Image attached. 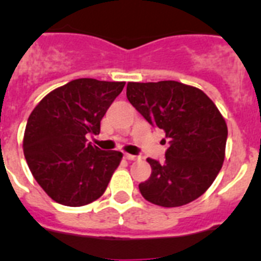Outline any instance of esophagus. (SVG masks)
<instances>
[{
  "mask_svg": "<svg viewBox=\"0 0 261 261\" xmlns=\"http://www.w3.org/2000/svg\"><path fill=\"white\" fill-rule=\"evenodd\" d=\"M124 158L128 159V161H138L140 159V156L138 155H133V154H124Z\"/></svg>",
  "mask_w": 261,
  "mask_h": 261,
  "instance_id": "1",
  "label": "esophagus"
}]
</instances>
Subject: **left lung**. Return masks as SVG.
I'll return each mask as SVG.
<instances>
[{"mask_svg":"<svg viewBox=\"0 0 261 261\" xmlns=\"http://www.w3.org/2000/svg\"><path fill=\"white\" fill-rule=\"evenodd\" d=\"M126 98L170 144L165 163L147 158L151 175L138 186L144 199L165 208L199 199L225 161L227 125L220 110L202 90L176 81L128 82Z\"/></svg>","mask_w":261,"mask_h":261,"instance_id":"obj_1","label":"left lung"}]
</instances>
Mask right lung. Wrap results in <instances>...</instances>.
I'll return each mask as SVG.
<instances>
[{
    "label": "right lung",
    "instance_id": "add662e5",
    "mask_svg": "<svg viewBox=\"0 0 261 261\" xmlns=\"http://www.w3.org/2000/svg\"><path fill=\"white\" fill-rule=\"evenodd\" d=\"M125 82L78 78L52 90L34 108L23 136L32 176L53 201L82 206L105 193L123 154L87 144Z\"/></svg>",
    "mask_w": 261,
    "mask_h": 261
}]
</instances>
